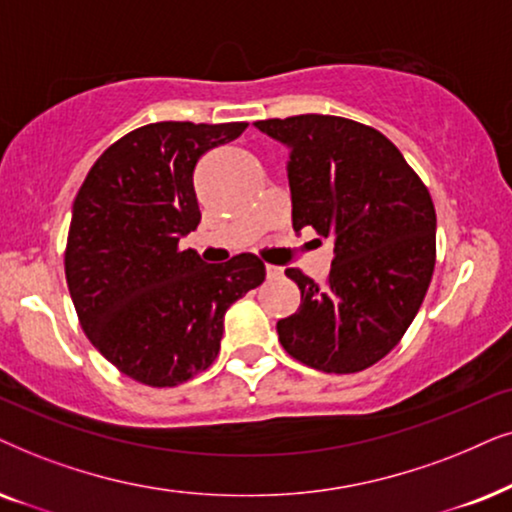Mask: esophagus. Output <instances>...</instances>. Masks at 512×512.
<instances>
[{
	"instance_id": "obj_1",
	"label": "esophagus",
	"mask_w": 512,
	"mask_h": 512,
	"mask_svg": "<svg viewBox=\"0 0 512 512\" xmlns=\"http://www.w3.org/2000/svg\"><path fill=\"white\" fill-rule=\"evenodd\" d=\"M267 278H281L283 276V269L276 267V264H267Z\"/></svg>"
}]
</instances>
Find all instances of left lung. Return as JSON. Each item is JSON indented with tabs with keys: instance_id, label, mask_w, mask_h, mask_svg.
Here are the masks:
<instances>
[{
	"instance_id": "1",
	"label": "left lung",
	"mask_w": 512,
	"mask_h": 512,
	"mask_svg": "<svg viewBox=\"0 0 512 512\" xmlns=\"http://www.w3.org/2000/svg\"><path fill=\"white\" fill-rule=\"evenodd\" d=\"M255 126L288 147L292 227L335 238L323 285L302 269L285 271L299 285L302 304L276 323L278 342L313 370H367L398 346L431 285V192L372 126L330 114Z\"/></svg>"
}]
</instances>
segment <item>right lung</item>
I'll return each instance as SVG.
<instances>
[{"label":"right lung","mask_w":512,"mask_h":512,"mask_svg":"<svg viewBox=\"0 0 512 512\" xmlns=\"http://www.w3.org/2000/svg\"><path fill=\"white\" fill-rule=\"evenodd\" d=\"M248 124L159 121L126 133L88 170L72 208L65 278L91 344L138 384L166 388L208 370L224 311L264 281L241 252L206 264L180 238L199 227L196 163Z\"/></svg>","instance_id":"obj_1"}]
</instances>
